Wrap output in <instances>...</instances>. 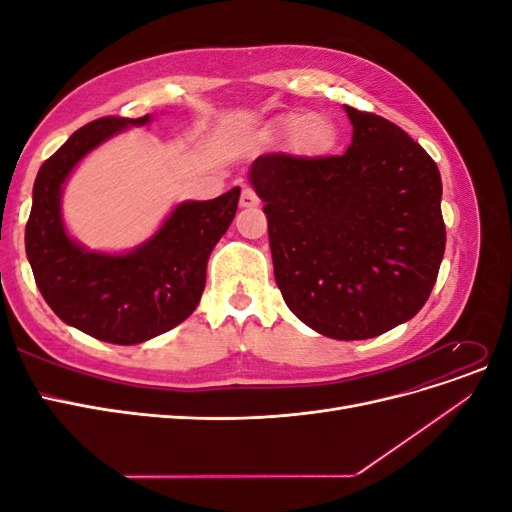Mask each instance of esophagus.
Wrapping results in <instances>:
<instances>
[{"instance_id":"1","label":"esophagus","mask_w":512,"mask_h":512,"mask_svg":"<svg viewBox=\"0 0 512 512\" xmlns=\"http://www.w3.org/2000/svg\"><path fill=\"white\" fill-rule=\"evenodd\" d=\"M239 205L245 207V209H254V207L260 205V198H258V194H256L252 188H247V185H245V188L241 190Z\"/></svg>"}]
</instances>
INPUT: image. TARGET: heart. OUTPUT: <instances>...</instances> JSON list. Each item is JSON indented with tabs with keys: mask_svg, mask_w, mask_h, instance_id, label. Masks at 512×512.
I'll return each mask as SVG.
<instances>
[{
	"mask_svg": "<svg viewBox=\"0 0 512 512\" xmlns=\"http://www.w3.org/2000/svg\"><path fill=\"white\" fill-rule=\"evenodd\" d=\"M284 128L292 130L290 145L294 151L301 153V156H320V153L327 151L333 143L331 123L318 115L286 117Z\"/></svg>",
	"mask_w": 512,
	"mask_h": 512,
	"instance_id": "obj_1",
	"label": "heart"
}]
</instances>
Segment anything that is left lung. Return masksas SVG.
<instances>
[{"instance_id": "8db88e82", "label": "left lung", "mask_w": 512, "mask_h": 512, "mask_svg": "<svg viewBox=\"0 0 512 512\" xmlns=\"http://www.w3.org/2000/svg\"><path fill=\"white\" fill-rule=\"evenodd\" d=\"M342 156L265 153L250 181L262 198L277 288L314 331L354 342L414 318L446 245L436 162L393 121L346 106Z\"/></svg>"}]
</instances>
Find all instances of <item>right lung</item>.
I'll use <instances>...</instances> for the list:
<instances>
[{"mask_svg": "<svg viewBox=\"0 0 512 512\" xmlns=\"http://www.w3.org/2000/svg\"><path fill=\"white\" fill-rule=\"evenodd\" d=\"M145 117H100L76 130L46 160L34 183L25 252L34 280L53 312L108 344L132 346L188 318L205 290L209 254L237 213L239 188L181 203L158 235L123 256L85 252L64 230L59 196L70 170L108 136Z\"/></svg>", "mask_w": 512, "mask_h": 512, "instance_id": "add662e5", "label": "right lung"}]
</instances>
